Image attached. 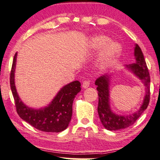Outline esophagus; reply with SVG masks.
I'll use <instances>...</instances> for the list:
<instances>
[{"instance_id":"1","label":"esophagus","mask_w":160,"mask_h":160,"mask_svg":"<svg viewBox=\"0 0 160 160\" xmlns=\"http://www.w3.org/2000/svg\"><path fill=\"white\" fill-rule=\"evenodd\" d=\"M90 85V82L88 81H84L83 83H82V87L84 88H88Z\"/></svg>"}]
</instances>
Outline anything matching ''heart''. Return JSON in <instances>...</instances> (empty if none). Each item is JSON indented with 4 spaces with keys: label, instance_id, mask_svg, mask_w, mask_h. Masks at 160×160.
<instances>
[{
    "label": "heart",
    "instance_id": "b5f03b06",
    "mask_svg": "<svg viewBox=\"0 0 160 160\" xmlns=\"http://www.w3.org/2000/svg\"><path fill=\"white\" fill-rule=\"evenodd\" d=\"M110 42V38L104 35H96L92 38L90 46L92 50L97 51L101 50L100 64L102 68H106L116 60L122 52L121 45L116 42Z\"/></svg>",
    "mask_w": 160,
    "mask_h": 160
}]
</instances>
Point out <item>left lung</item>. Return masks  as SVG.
I'll list each match as a JSON object with an SVG mask.
<instances>
[{
  "mask_svg": "<svg viewBox=\"0 0 160 160\" xmlns=\"http://www.w3.org/2000/svg\"><path fill=\"white\" fill-rule=\"evenodd\" d=\"M134 56L136 62L126 65V68L132 71L133 73L142 82L146 88L143 103L137 112L127 116H120L114 113L110 107V76L104 75L98 78L95 82L98 95V116L102 125L109 131H119L134 124L148 106L151 78L143 53L140 47L137 44H135Z\"/></svg>",
  "mask_w": 160,
  "mask_h": 160,
  "instance_id": "left-lung-1",
  "label": "left lung"
}]
</instances>
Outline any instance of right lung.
<instances>
[{
	"instance_id": "add662e5",
	"label": "right lung",
	"mask_w": 160,
	"mask_h": 160,
	"mask_svg": "<svg viewBox=\"0 0 160 160\" xmlns=\"http://www.w3.org/2000/svg\"><path fill=\"white\" fill-rule=\"evenodd\" d=\"M17 53L14 56L10 72V88L20 117L32 127L44 132L59 133L68 127L72 113V102L81 91V83L74 81L59 90L48 106L41 109L27 107L19 98L15 85V69Z\"/></svg>"
}]
</instances>
